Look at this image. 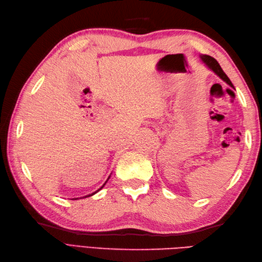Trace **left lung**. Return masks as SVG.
Segmentation results:
<instances>
[{"mask_svg":"<svg viewBox=\"0 0 262 262\" xmlns=\"http://www.w3.org/2000/svg\"><path fill=\"white\" fill-rule=\"evenodd\" d=\"M199 58H200V60H202V62H203V64L206 66V68L209 69L211 72H214V73H215L217 76H219L221 80H223V81L226 83V84H229L231 88L234 89V86H233V84H232L231 80L229 79V77H227V75L224 73V71L222 70L221 65L219 64V62H217V60H216L214 57L209 56V55H203V54H200V55H199Z\"/></svg>","mask_w":262,"mask_h":262,"instance_id":"left-lung-1","label":"left lung"}]
</instances>
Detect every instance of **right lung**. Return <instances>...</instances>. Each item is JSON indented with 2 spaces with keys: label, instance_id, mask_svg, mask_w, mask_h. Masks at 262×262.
Wrapping results in <instances>:
<instances>
[{
  "label": "right lung",
  "instance_id": "1",
  "mask_svg": "<svg viewBox=\"0 0 262 262\" xmlns=\"http://www.w3.org/2000/svg\"><path fill=\"white\" fill-rule=\"evenodd\" d=\"M109 179H110V176L108 177V179H107V181H108ZM107 181H105V182L103 183V185H102L101 187H100V188L98 189V190H97V191H94V192H92V193H89V194H86V196H84V197H80V199H81V198H86V197H91V196H93V194H94V193H97L98 191H100V190H101V189H102V188L104 187V185H105V183H107ZM76 199H79V198H73V200H76Z\"/></svg>",
  "mask_w": 262,
  "mask_h": 262
}]
</instances>
